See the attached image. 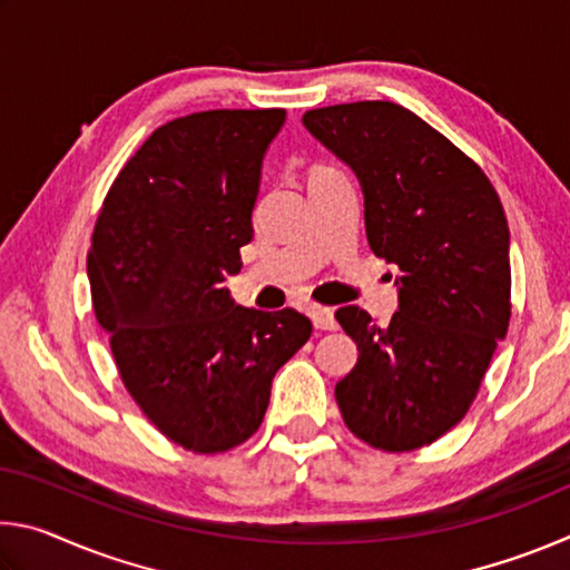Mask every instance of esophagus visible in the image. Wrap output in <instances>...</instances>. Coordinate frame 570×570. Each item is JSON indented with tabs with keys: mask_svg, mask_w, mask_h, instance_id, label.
I'll use <instances>...</instances> for the list:
<instances>
[{
	"mask_svg": "<svg viewBox=\"0 0 570 570\" xmlns=\"http://www.w3.org/2000/svg\"><path fill=\"white\" fill-rule=\"evenodd\" d=\"M312 322H314L316 330H324V332H332V330H336L334 308H326V306H312Z\"/></svg>",
	"mask_w": 570,
	"mask_h": 570,
	"instance_id": "esophagus-1",
	"label": "esophagus"
}]
</instances>
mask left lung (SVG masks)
Listing matches in <instances>:
<instances>
[{"label":"left lung","instance_id":"left-lung-1","mask_svg":"<svg viewBox=\"0 0 570 570\" xmlns=\"http://www.w3.org/2000/svg\"><path fill=\"white\" fill-rule=\"evenodd\" d=\"M304 128L354 170L374 254L400 268L397 312L336 322L360 360L334 397L356 438L404 452L465 417L510 322V230L475 163L407 108L366 100L308 110Z\"/></svg>","mask_w":570,"mask_h":570}]
</instances>
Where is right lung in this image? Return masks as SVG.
<instances>
[{"label": "right lung", "instance_id": "1", "mask_svg": "<svg viewBox=\"0 0 570 570\" xmlns=\"http://www.w3.org/2000/svg\"><path fill=\"white\" fill-rule=\"evenodd\" d=\"M284 110L170 120L125 163L95 224L88 278L122 384L176 445L226 452L262 424L276 372L312 336L294 308L238 306L224 286Z\"/></svg>", "mask_w": 570, "mask_h": 570}]
</instances>
